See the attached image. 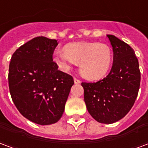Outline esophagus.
I'll list each match as a JSON object with an SVG mask.
<instances>
[{"instance_id":"obj_1","label":"esophagus","mask_w":148,"mask_h":148,"mask_svg":"<svg viewBox=\"0 0 148 148\" xmlns=\"http://www.w3.org/2000/svg\"><path fill=\"white\" fill-rule=\"evenodd\" d=\"M74 83H75V84H80V83H81V80L77 78V77H74Z\"/></svg>"}]
</instances>
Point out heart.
Masks as SVG:
<instances>
[{
	"label": "heart",
	"mask_w": 148,
	"mask_h": 148,
	"mask_svg": "<svg viewBox=\"0 0 148 148\" xmlns=\"http://www.w3.org/2000/svg\"><path fill=\"white\" fill-rule=\"evenodd\" d=\"M64 52L55 55L60 68L67 71L80 63V71L88 79H98L108 73L112 61V52L108 45L99 42H74L64 47Z\"/></svg>",
	"instance_id": "1"
}]
</instances>
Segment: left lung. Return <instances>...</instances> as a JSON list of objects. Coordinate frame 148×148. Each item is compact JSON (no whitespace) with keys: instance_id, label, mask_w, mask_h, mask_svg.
<instances>
[{"instance_id":"left-lung-1","label":"left lung","mask_w":148,"mask_h":148,"mask_svg":"<svg viewBox=\"0 0 148 148\" xmlns=\"http://www.w3.org/2000/svg\"><path fill=\"white\" fill-rule=\"evenodd\" d=\"M107 36L114 54L110 73L96 82L82 85L88 113L98 122L111 124L124 118L132 108L140 88V71L133 49L115 36Z\"/></svg>"}]
</instances>
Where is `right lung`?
I'll return each mask as SVG.
<instances>
[{
	"instance_id": "1",
	"label": "right lung",
	"mask_w": 148,
	"mask_h": 148,
	"mask_svg": "<svg viewBox=\"0 0 148 148\" xmlns=\"http://www.w3.org/2000/svg\"><path fill=\"white\" fill-rule=\"evenodd\" d=\"M57 40L33 38L13 53L8 85L12 101L22 115L36 124L57 122L63 115L74 78L58 70L53 61Z\"/></svg>"
}]
</instances>
